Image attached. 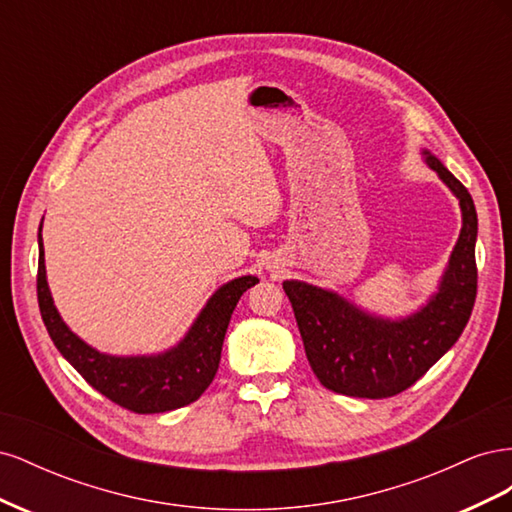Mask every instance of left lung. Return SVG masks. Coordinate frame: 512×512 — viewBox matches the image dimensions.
<instances>
[{"mask_svg":"<svg viewBox=\"0 0 512 512\" xmlns=\"http://www.w3.org/2000/svg\"><path fill=\"white\" fill-rule=\"evenodd\" d=\"M427 164L459 198L463 226L440 292L406 320L363 314L337 294L303 282H284L316 378L348 397H393L427 374L466 329L476 301V207L451 170L425 151Z\"/></svg>","mask_w":512,"mask_h":512,"instance_id":"1","label":"left lung"}]
</instances>
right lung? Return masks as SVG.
Here are the masks:
<instances>
[{
  "label": "right lung",
  "instance_id": "obj_1",
  "mask_svg": "<svg viewBox=\"0 0 512 512\" xmlns=\"http://www.w3.org/2000/svg\"><path fill=\"white\" fill-rule=\"evenodd\" d=\"M38 305L53 344L64 359L113 404L136 414H158L183 408L207 391L220 367L222 344L232 312L241 294L258 284V277L245 275L222 286L192 324L183 342L160 356H117L100 354L76 337L53 305L44 271L42 237L38 235Z\"/></svg>",
  "mask_w": 512,
  "mask_h": 512
}]
</instances>
